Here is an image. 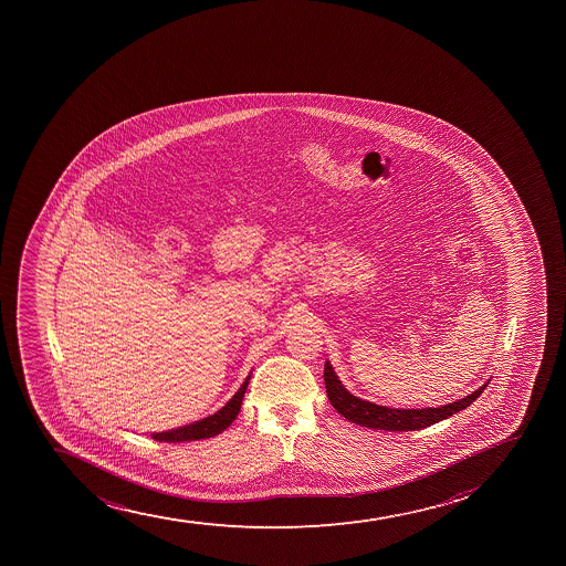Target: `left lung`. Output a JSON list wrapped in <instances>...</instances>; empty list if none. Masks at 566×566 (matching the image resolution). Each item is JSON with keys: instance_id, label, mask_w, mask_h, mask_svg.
<instances>
[{"instance_id": "8db88e82", "label": "left lung", "mask_w": 566, "mask_h": 566, "mask_svg": "<svg viewBox=\"0 0 566 566\" xmlns=\"http://www.w3.org/2000/svg\"><path fill=\"white\" fill-rule=\"evenodd\" d=\"M489 381L491 380L485 381L482 387H478L476 391L470 392L467 397L444 406H437V408H387V406L354 397L353 392H348L347 387L343 386L342 380L337 378L331 361L325 364L326 395L334 409L354 424L375 428V430L411 431L436 424L439 420L448 419L474 402L488 387Z\"/></svg>"}]
</instances>
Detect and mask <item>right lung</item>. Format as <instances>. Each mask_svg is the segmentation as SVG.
<instances>
[{
    "mask_svg": "<svg viewBox=\"0 0 566 566\" xmlns=\"http://www.w3.org/2000/svg\"><path fill=\"white\" fill-rule=\"evenodd\" d=\"M249 380H251V376H247L240 389L234 392V397L230 398L229 402L224 403L223 408L216 411V413L208 415L205 419L196 420V422H190V424L179 426V428H174V430L151 433L153 439L160 442H185L199 441V439L218 436L221 431L227 430L234 422L238 413H240L241 402H243V395H245Z\"/></svg>",
    "mask_w": 566,
    "mask_h": 566,
    "instance_id": "add662e5",
    "label": "right lung"
}]
</instances>
